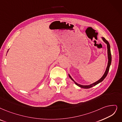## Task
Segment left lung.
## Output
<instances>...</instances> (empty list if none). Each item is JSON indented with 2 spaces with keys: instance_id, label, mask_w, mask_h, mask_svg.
<instances>
[{
  "instance_id": "1",
  "label": "left lung",
  "mask_w": 122,
  "mask_h": 122,
  "mask_svg": "<svg viewBox=\"0 0 122 122\" xmlns=\"http://www.w3.org/2000/svg\"><path fill=\"white\" fill-rule=\"evenodd\" d=\"M102 39H103V41L106 43L107 45V48H108V60H109L108 61V66H107V69H106V71L105 72V74H104V75L103 76H102L99 81H97L94 82V84H91L90 85L83 86V85H81L77 84L76 82L72 79V77L70 76V75H69V76L70 77V79L72 81H74L75 82V83L77 86H79L81 87V88H84V89H89V88H91V87L97 85V84H98L99 83H100V82H102V81H103L105 79V77L107 76V75H108V73L109 72V69H110V65H111V61H112V56H111V50H110V44H109V42L107 41L104 37H102Z\"/></svg>"
}]
</instances>
